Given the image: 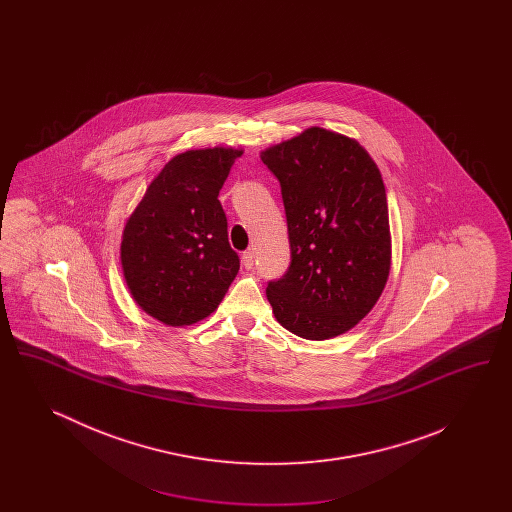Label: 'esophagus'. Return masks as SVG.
<instances>
[{"instance_id":"34e87169","label":"esophagus","mask_w":512,"mask_h":512,"mask_svg":"<svg viewBox=\"0 0 512 512\" xmlns=\"http://www.w3.org/2000/svg\"><path fill=\"white\" fill-rule=\"evenodd\" d=\"M242 263H244L245 268H253V263H255V255H253V251H244V255H242Z\"/></svg>"}]
</instances>
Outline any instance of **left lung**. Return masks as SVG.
I'll use <instances>...</instances> for the list:
<instances>
[{
  "label": "left lung",
  "instance_id": "1",
  "mask_svg": "<svg viewBox=\"0 0 512 512\" xmlns=\"http://www.w3.org/2000/svg\"><path fill=\"white\" fill-rule=\"evenodd\" d=\"M282 190L292 261L270 280L276 320L305 340L351 330L390 276L388 199L382 174L359 142L324 128L261 153Z\"/></svg>",
  "mask_w": 512,
  "mask_h": 512
}]
</instances>
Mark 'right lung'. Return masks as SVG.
Instances as JSON below:
<instances>
[{"label":"right lung","mask_w":512,"mask_h":512,"mask_svg":"<svg viewBox=\"0 0 512 512\" xmlns=\"http://www.w3.org/2000/svg\"><path fill=\"white\" fill-rule=\"evenodd\" d=\"M242 149L174 155L124 226L122 272L134 301L169 326L209 317L240 270L219 192Z\"/></svg>","instance_id":"1"}]
</instances>
